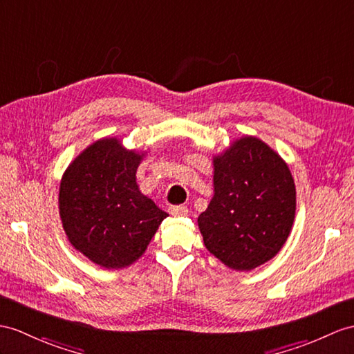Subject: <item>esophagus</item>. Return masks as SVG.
I'll use <instances>...</instances> for the list:
<instances>
[{
  "mask_svg": "<svg viewBox=\"0 0 354 354\" xmlns=\"http://www.w3.org/2000/svg\"><path fill=\"white\" fill-rule=\"evenodd\" d=\"M168 212L172 214V216H187V207L185 205H171Z\"/></svg>",
  "mask_w": 354,
  "mask_h": 354,
  "instance_id": "34e87169",
  "label": "esophagus"
}]
</instances>
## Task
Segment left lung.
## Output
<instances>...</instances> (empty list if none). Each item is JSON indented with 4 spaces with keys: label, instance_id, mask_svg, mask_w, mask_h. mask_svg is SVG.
Listing matches in <instances>:
<instances>
[{
    "label": "left lung",
    "instance_id": "obj_1",
    "mask_svg": "<svg viewBox=\"0 0 354 354\" xmlns=\"http://www.w3.org/2000/svg\"><path fill=\"white\" fill-rule=\"evenodd\" d=\"M212 201L198 218L209 252L230 269L252 270L272 260L295 222L296 186L279 154L243 136L213 158Z\"/></svg>",
    "mask_w": 354,
    "mask_h": 354
}]
</instances>
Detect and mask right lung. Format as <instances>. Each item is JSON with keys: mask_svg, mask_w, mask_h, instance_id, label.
<instances>
[{"mask_svg": "<svg viewBox=\"0 0 354 354\" xmlns=\"http://www.w3.org/2000/svg\"><path fill=\"white\" fill-rule=\"evenodd\" d=\"M142 158L117 138H102L76 156L59 183V218L68 242L105 269L135 263L168 216L136 185Z\"/></svg>", "mask_w": 354, "mask_h": 354, "instance_id": "obj_1", "label": "right lung"}]
</instances>
